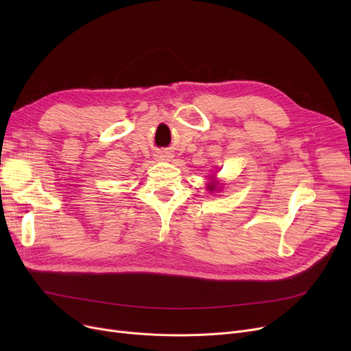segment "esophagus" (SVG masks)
Masks as SVG:
<instances>
[{
	"instance_id": "esophagus-1",
	"label": "esophagus",
	"mask_w": 351,
	"mask_h": 351,
	"mask_svg": "<svg viewBox=\"0 0 351 351\" xmlns=\"http://www.w3.org/2000/svg\"><path fill=\"white\" fill-rule=\"evenodd\" d=\"M158 158H159L160 160H169V159H171V155H169V154H166V152H163V154H159V155H158Z\"/></svg>"
}]
</instances>
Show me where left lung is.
<instances>
[{
  "instance_id": "1",
  "label": "left lung",
  "mask_w": 351,
  "mask_h": 351,
  "mask_svg": "<svg viewBox=\"0 0 351 351\" xmlns=\"http://www.w3.org/2000/svg\"><path fill=\"white\" fill-rule=\"evenodd\" d=\"M213 189H215V186H213V185H212V186H209V191H213Z\"/></svg>"
}]
</instances>
